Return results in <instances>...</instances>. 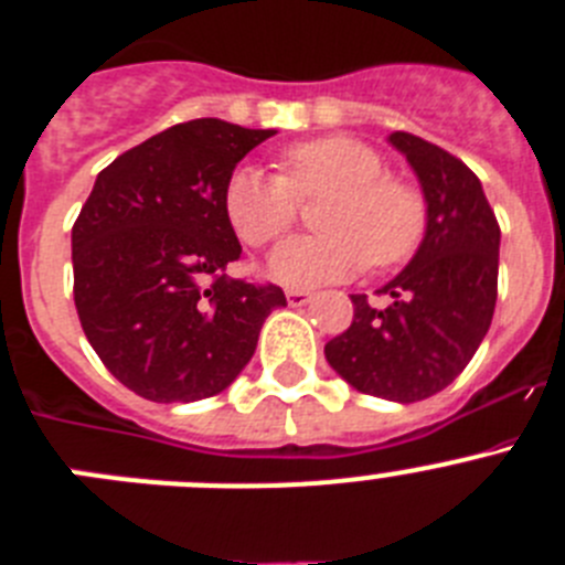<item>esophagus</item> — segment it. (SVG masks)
Segmentation results:
<instances>
[{"mask_svg": "<svg viewBox=\"0 0 565 565\" xmlns=\"http://www.w3.org/2000/svg\"><path fill=\"white\" fill-rule=\"evenodd\" d=\"M286 297H288V306L299 308V306H308V302H311L313 294L308 291V288H288Z\"/></svg>", "mask_w": 565, "mask_h": 565, "instance_id": "1", "label": "esophagus"}]
</instances>
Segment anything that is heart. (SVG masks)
Wrapping results in <instances>:
<instances>
[{"mask_svg": "<svg viewBox=\"0 0 565 565\" xmlns=\"http://www.w3.org/2000/svg\"><path fill=\"white\" fill-rule=\"evenodd\" d=\"M279 174L237 167L223 186V212L246 246L279 239L299 217V201L328 198L319 237H294L274 252L271 274L286 286H319L373 268L396 266L427 228L424 194L384 172L382 154L344 135L294 143L279 152Z\"/></svg>", "mask_w": 565, "mask_h": 565, "instance_id": "heart-1", "label": "heart"}]
</instances>
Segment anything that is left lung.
Instances as JSON below:
<instances>
[{"label":"left lung","instance_id":"8db88e82","mask_svg":"<svg viewBox=\"0 0 565 565\" xmlns=\"http://www.w3.org/2000/svg\"><path fill=\"white\" fill-rule=\"evenodd\" d=\"M427 198V234L411 266L379 294H351V328L326 344L333 371L359 393L422 402L444 391L476 356L498 299L501 226L476 172L436 143L393 132Z\"/></svg>","mask_w":565,"mask_h":565}]
</instances>
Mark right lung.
<instances>
[{
    "label": "right lung",
    "mask_w": 565,
    "mask_h": 565,
    "mask_svg": "<svg viewBox=\"0 0 565 565\" xmlns=\"http://www.w3.org/2000/svg\"><path fill=\"white\" fill-rule=\"evenodd\" d=\"M274 129L217 118L174 124L118 154L73 223V299L84 337L149 402L226 391L286 294L228 277L239 243L223 186Z\"/></svg>",
    "instance_id": "obj_1"
}]
</instances>
